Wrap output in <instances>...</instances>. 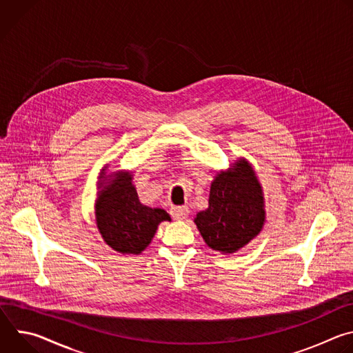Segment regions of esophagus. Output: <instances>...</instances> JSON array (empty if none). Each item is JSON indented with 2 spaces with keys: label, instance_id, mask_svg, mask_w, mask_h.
I'll return each mask as SVG.
<instances>
[{
  "label": "esophagus",
  "instance_id": "34e87169",
  "mask_svg": "<svg viewBox=\"0 0 353 353\" xmlns=\"http://www.w3.org/2000/svg\"><path fill=\"white\" fill-rule=\"evenodd\" d=\"M190 211L187 207H173L170 210V215L173 216V219L176 221H181V219H185L188 216Z\"/></svg>",
  "mask_w": 353,
  "mask_h": 353
}]
</instances>
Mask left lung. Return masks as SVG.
<instances>
[{
  "label": "left lung",
  "instance_id": "left-lung-1",
  "mask_svg": "<svg viewBox=\"0 0 353 353\" xmlns=\"http://www.w3.org/2000/svg\"><path fill=\"white\" fill-rule=\"evenodd\" d=\"M210 205L196 214L194 222L208 244L223 254L236 253L253 240L265 222L261 184L245 159L236 161L215 176Z\"/></svg>",
  "mask_w": 353,
  "mask_h": 353
}]
</instances>
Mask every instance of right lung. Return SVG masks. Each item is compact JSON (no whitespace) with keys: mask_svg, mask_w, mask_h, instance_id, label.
Listing matches in <instances>:
<instances>
[{"mask_svg":"<svg viewBox=\"0 0 353 353\" xmlns=\"http://www.w3.org/2000/svg\"><path fill=\"white\" fill-rule=\"evenodd\" d=\"M94 205L96 225L105 243L121 254L138 256L152 241L161 222L170 221L162 208H150L138 198L130 172L100 174Z\"/></svg>","mask_w":353,"mask_h":353,"instance_id":"obj_1","label":"right lung"}]
</instances>
